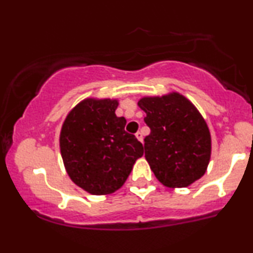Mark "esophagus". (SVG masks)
Returning a JSON list of instances; mask_svg holds the SVG:
<instances>
[{"label": "esophagus", "mask_w": 253, "mask_h": 253, "mask_svg": "<svg viewBox=\"0 0 253 253\" xmlns=\"http://www.w3.org/2000/svg\"><path fill=\"white\" fill-rule=\"evenodd\" d=\"M135 136H136V139H138V140L140 141V143H143V133H141V132H136L135 133Z\"/></svg>", "instance_id": "1"}]
</instances>
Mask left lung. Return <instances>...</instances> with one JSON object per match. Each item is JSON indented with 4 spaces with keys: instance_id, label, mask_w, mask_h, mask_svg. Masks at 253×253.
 <instances>
[{
    "instance_id": "8db88e82",
    "label": "left lung",
    "mask_w": 253,
    "mask_h": 253,
    "mask_svg": "<svg viewBox=\"0 0 253 253\" xmlns=\"http://www.w3.org/2000/svg\"><path fill=\"white\" fill-rule=\"evenodd\" d=\"M151 133L144 139L145 158L156 178L168 188H185L207 171L211 138L207 123L191 101L177 91L143 96Z\"/></svg>"
}]
</instances>
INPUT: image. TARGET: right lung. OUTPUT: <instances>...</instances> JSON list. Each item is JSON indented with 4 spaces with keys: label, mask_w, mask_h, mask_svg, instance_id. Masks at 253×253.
Instances as JSON below:
<instances>
[{
    "label": "right lung",
    "mask_w": 253,
    "mask_h": 253,
    "mask_svg": "<svg viewBox=\"0 0 253 253\" xmlns=\"http://www.w3.org/2000/svg\"><path fill=\"white\" fill-rule=\"evenodd\" d=\"M117 98L86 97L66 115L59 135L64 168L75 184L91 195L120 189L144 147L117 117Z\"/></svg>",
    "instance_id": "add662e5"
}]
</instances>
